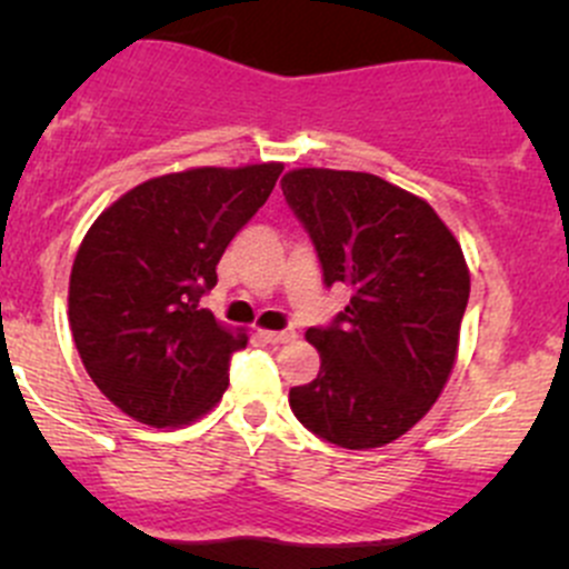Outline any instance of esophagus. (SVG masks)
<instances>
[{
  "instance_id": "obj_1",
  "label": "esophagus",
  "mask_w": 569,
  "mask_h": 569,
  "mask_svg": "<svg viewBox=\"0 0 569 569\" xmlns=\"http://www.w3.org/2000/svg\"><path fill=\"white\" fill-rule=\"evenodd\" d=\"M258 336L267 343H289L295 338V330H261Z\"/></svg>"
}]
</instances>
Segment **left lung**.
Wrapping results in <instances>:
<instances>
[{
	"label": "left lung",
	"instance_id": "1",
	"mask_svg": "<svg viewBox=\"0 0 569 569\" xmlns=\"http://www.w3.org/2000/svg\"><path fill=\"white\" fill-rule=\"evenodd\" d=\"M286 203L311 237L330 289L349 302L308 327L319 375L289 391L306 429L341 449H377L416 427L457 360L470 274L432 206L380 176L291 170Z\"/></svg>",
	"mask_w": 569,
	"mask_h": 569
}]
</instances>
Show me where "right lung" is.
I'll return each instance as SVG.
<instances>
[{
    "label": "right lung",
    "instance_id": "1",
    "mask_svg": "<svg viewBox=\"0 0 569 569\" xmlns=\"http://www.w3.org/2000/svg\"><path fill=\"white\" fill-rule=\"evenodd\" d=\"M283 164L194 168L151 178L90 226L68 286V319L90 380L148 427H181L228 388L244 332L200 297L231 239L267 203Z\"/></svg>",
    "mask_w": 569,
    "mask_h": 569
}]
</instances>
